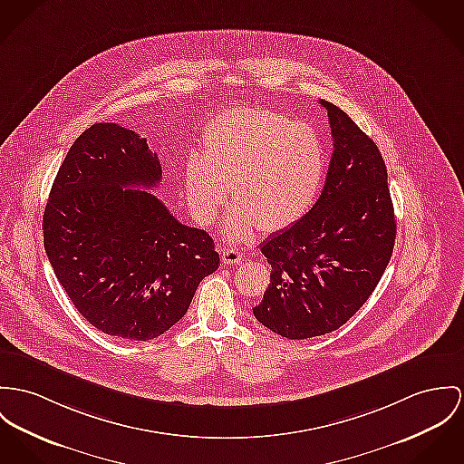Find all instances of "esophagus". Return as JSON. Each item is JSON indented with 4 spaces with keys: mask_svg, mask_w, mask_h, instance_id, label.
I'll list each match as a JSON object with an SVG mask.
<instances>
[{
    "mask_svg": "<svg viewBox=\"0 0 464 464\" xmlns=\"http://www.w3.org/2000/svg\"><path fill=\"white\" fill-rule=\"evenodd\" d=\"M220 254H222V263L224 265H238L244 259L242 252H238L237 249H222Z\"/></svg>",
    "mask_w": 464,
    "mask_h": 464,
    "instance_id": "obj_1",
    "label": "esophagus"
}]
</instances>
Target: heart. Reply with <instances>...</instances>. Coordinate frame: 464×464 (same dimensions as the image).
Segmentation results:
<instances>
[{
    "label": "heart",
    "mask_w": 464,
    "mask_h": 464,
    "mask_svg": "<svg viewBox=\"0 0 464 464\" xmlns=\"http://www.w3.org/2000/svg\"><path fill=\"white\" fill-rule=\"evenodd\" d=\"M205 155L192 153L183 169L185 199L208 226L231 199L226 235L246 240L259 226L281 231L313 208L324 179V148L314 127L272 109H229L208 125Z\"/></svg>",
    "instance_id": "b5f03b06"
}]
</instances>
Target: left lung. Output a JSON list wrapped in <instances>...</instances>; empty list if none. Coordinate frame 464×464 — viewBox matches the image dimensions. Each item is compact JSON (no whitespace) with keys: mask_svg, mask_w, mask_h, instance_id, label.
<instances>
[{"mask_svg":"<svg viewBox=\"0 0 464 464\" xmlns=\"http://www.w3.org/2000/svg\"><path fill=\"white\" fill-rule=\"evenodd\" d=\"M320 104L334 138L320 199L261 244L272 274L252 313L285 339L323 335L350 320L380 283L395 242L387 166L378 146L343 109Z\"/></svg>","mask_w":464,"mask_h":464,"instance_id":"obj_1","label":"left lung"}]
</instances>
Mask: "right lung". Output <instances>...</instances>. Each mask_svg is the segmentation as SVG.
Listing matches in <instances>:
<instances>
[{"label": "right lung", "instance_id": "right-lung-1", "mask_svg": "<svg viewBox=\"0 0 464 464\" xmlns=\"http://www.w3.org/2000/svg\"><path fill=\"white\" fill-rule=\"evenodd\" d=\"M162 179L146 138L95 123L71 146L44 212V247L79 314L148 341L179 323L218 268L214 238L150 192Z\"/></svg>", "mask_w": 464, "mask_h": 464}]
</instances>
